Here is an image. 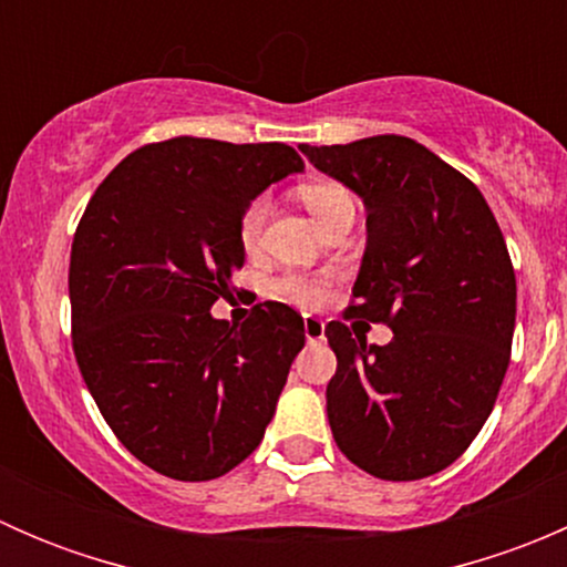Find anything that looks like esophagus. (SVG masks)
Returning a JSON list of instances; mask_svg holds the SVG:
<instances>
[{
	"label": "esophagus",
	"mask_w": 567,
	"mask_h": 567,
	"mask_svg": "<svg viewBox=\"0 0 567 567\" xmlns=\"http://www.w3.org/2000/svg\"><path fill=\"white\" fill-rule=\"evenodd\" d=\"M326 323L320 318H312V316H307L305 318V337H307V342H323L326 340Z\"/></svg>",
	"instance_id": "34e87169"
}]
</instances>
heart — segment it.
Wrapping results in <instances>:
<instances>
[{
	"mask_svg": "<svg viewBox=\"0 0 567 567\" xmlns=\"http://www.w3.org/2000/svg\"><path fill=\"white\" fill-rule=\"evenodd\" d=\"M299 197L301 203L307 205V210L316 216L318 225H323L337 208L353 203L351 192H348L346 186H340V183H331V181L305 183V186L299 188ZM266 210L268 205L262 197H255L247 208H244L241 221H238V238H241V244L247 249L255 247L257 238H260L262 225H266ZM271 293L277 296L279 301L305 307V310H316V307L323 305L326 296H329V285H326L323 279L305 277V274H285V277L274 279Z\"/></svg>",
	"mask_w": 567,
	"mask_h": 567,
	"instance_id": "1",
	"label": "heart"
}]
</instances>
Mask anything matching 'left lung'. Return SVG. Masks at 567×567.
I'll use <instances>...</instances> for the list:
<instances>
[{"mask_svg":"<svg viewBox=\"0 0 567 567\" xmlns=\"http://www.w3.org/2000/svg\"><path fill=\"white\" fill-rule=\"evenodd\" d=\"M299 151L368 208L346 318L392 329V342L368 346L357 326H326L337 447L394 483L442 472L485 425L511 364L516 274L505 236L480 188L409 136Z\"/></svg>","mask_w":567,"mask_h":567,"instance_id":"left-lung-1","label":"left lung"}]
</instances>
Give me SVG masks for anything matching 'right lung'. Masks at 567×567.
Instances as JSON below:
<instances>
[{"label":"right lung","instance_id":"1","mask_svg":"<svg viewBox=\"0 0 567 567\" xmlns=\"http://www.w3.org/2000/svg\"><path fill=\"white\" fill-rule=\"evenodd\" d=\"M301 169L282 142L173 136L125 156L84 208L73 353L114 436L164 477L203 483L249 458L305 348V320L279 301L241 326L210 316L244 266V208Z\"/></svg>","mask_w":567,"mask_h":567}]
</instances>
